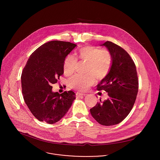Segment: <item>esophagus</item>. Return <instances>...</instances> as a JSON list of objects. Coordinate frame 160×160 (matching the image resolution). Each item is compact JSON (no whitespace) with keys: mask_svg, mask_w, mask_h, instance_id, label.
<instances>
[{"mask_svg":"<svg viewBox=\"0 0 160 160\" xmlns=\"http://www.w3.org/2000/svg\"><path fill=\"white\" fill-rule=\"evenodd\" d=\"M86 95V93H80V92H77L76 93V97L79 98V97H81V96H85Z\"/></svg>","mask_w":160,"mask_h":160,"instance_id":"34e87169","label":"esophagus"}]
</instances>
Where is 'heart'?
Segmentation results:
<instances>
[{"instance_id":"heart-1","label":"heart","mask_w":160,"mask_h":160,"mask_svg":"<svg viewBox=\"0 0 160 160\" xmlns=\"http://www.w3.org/2000/svg\"><path fill=\"white\" fill-rule=\"evenodd\" d=\"M79 57L81 60L88 62V72L86 74H77L73 76L69 81L71 88L80 91L87 90L95 82L97 77L98 79L105 78L109 73L112 58L110 53L106 49H99L92 46H87L79 50ZM78 62L77 58L72 54L68 55L64 62L63 69L66 74H72Z\"/></svg>"}]
</instances>
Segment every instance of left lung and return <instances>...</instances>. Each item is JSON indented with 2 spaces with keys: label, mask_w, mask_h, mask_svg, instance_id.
Listing matches in <instances>:
<instances>
[{
  "label": "left lung",
  "mask_w": 160,
  "mask_h": 160,
  "mask_svg": "<svg viewBox=\"0 0 160 160\" xmlns=\"http://www.w3.org/2000/svg\"><path fill=\"white\" fill-rule=\"evenodd\" d=\"M104 46L110 53L112 65L108 75L97 86L108 97L90 110L92 117L100 124L113 126L123 121L131 112L138 90L137 70L129 53L114 43L107 41Z\"/></svg>",
  "instance_id": "obj_1"
}]
</instances>
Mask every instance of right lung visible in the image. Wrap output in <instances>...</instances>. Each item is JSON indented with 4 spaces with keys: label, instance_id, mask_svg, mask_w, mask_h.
I'll return each mask as SVG.
<instances>
[{
    "label": "right lung",
    "instance_id": "add662e5",
    "mask_svg": "<svg viewBox=\"0 0 160 160\" xmlns=\"http://www.w3.org/2000/svg\"><path fill=\"white\" fill-rule=\"evenodd\" d=\"M77 46L60 41H50L38 48L29 57L21 80L24 100L31 113L40 121L53 124L68 112L75 93L52 91L63 72L66 57Z\"/></svg>",
    "mask_w": 160,
    "mask_h": 160
}]
</instances>
